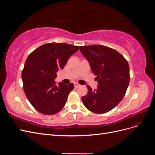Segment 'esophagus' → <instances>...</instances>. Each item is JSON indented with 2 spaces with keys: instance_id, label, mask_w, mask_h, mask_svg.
Listing matches in <instances>:
<instances>
[{
  "instance_id": "34e87169",
  "label": "esophagus",
  "mask_w": 155,
  "mask_h": 155,
  "mask_svg": "<svg viewBox=\"0 0 155 155\" xmlns=\"http://www.w3.org/2000/svg\"><path fill=\"white\" fill-rule=\"evenodd\" d=\"M74 85L75 88H79V87H81V85H79V84L78 83H74Z\"/></svg>"
}]
</instances>
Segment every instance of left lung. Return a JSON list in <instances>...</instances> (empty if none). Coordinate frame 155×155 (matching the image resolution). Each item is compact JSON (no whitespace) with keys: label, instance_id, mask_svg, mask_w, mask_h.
<instances>
[{"label":"left lung","instance_id":"obj_1","mask_svg":"<svg viewBox=\"0 0 155 155\" xmlns=\"http://www.w3.org/2000/svg\"><path fill=\"white\" fill-rule=\"evenodd\" d=\"M96 76L98 86L81 98L87 109L97 114L111 110L122 100L130 81L127 61L118 51L103 45L79 46Z\"/></svg>","mask_w":155,"mask_h":155}]
</instances>
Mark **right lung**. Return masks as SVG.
Listing matches in <instances>:
<instances>
[{
    "label": "right lung",
    "mask_w": 155,
    "mask_h": 155,
    "mask_svg": "<svg viewBox=\"0 0 155 155\" xmlns=\"http://www.w3.org/2000/svg\"><path fill=\"white\" fill-rule=\"evenodd\" d=\"M79 47L67 43H51L39 46L28 55L22 72L24 92L31 105L40 113L52 115L62 110L74 84L54 79L68 59Z\"/></svg>",
    "instance_id": "right-lung-1"
}]
</instances>
